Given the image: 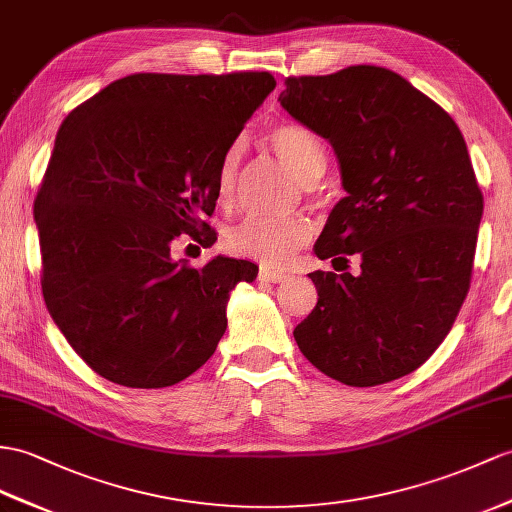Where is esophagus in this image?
<instances>
[{
	"instance_id": "34e87169",
	"label": "esophagus",
	"mask_w": 512,
	"mask_h": 512,
	"mask_svg": "<svg viewBox=\"0 0 512 512\" xmlns=\"http://www.w3.org/2000/svg\"><path fill=\"white\" fill-rule=\"evenodd\" d=\"M258 278H260V280H265V282H273V284H278V282L289 280V273H284V271H276V269H269V267H260V271H258Z\"/></svg>"
}]
</instances>
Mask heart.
<instances>
[{"instance_id":"1","label":"heart","mask_w":512,"mask_h":512,"mask_svg":"<svg viewBox=\"0 0 512 512\" xmlns=\"http://www.w3.org/2000/svg\"><path fill=\"white\" fill-rule=\"evenodd\" d=\"M269 145L299 182L313 184L326 171V152L321 141L302 126L284 123L273 128L269 132ZM236 176H239V147H232L223 156L217 176V195L221 202L232 199ZM310 236L313 226L304 217L249 215L230 228L228 245L239 256L256 258L267 265H284L299 247L308 243Z\"/></svg>"}]
</instances>
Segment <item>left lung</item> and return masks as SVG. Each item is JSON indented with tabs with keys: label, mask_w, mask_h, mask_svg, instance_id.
Returning <instances> with one entry per match:
<instances>
[{
	"label": "left lung",
	"mask_w": 512,
	"mask_h": 512,
	"mask_svg": "<svg viewBox=\"0 0 512 512\" xmlns=\"http://www.w3.org/2000/svg\"><path fill=\"white\" fill-rule=\"evenodd\" d=\"M284 84L280 106L332 145L345 189L315 254L332 265L360 258L358 276L308 273L319 299L295 341L343 384L408 376L443 343L469 291L484 202L467 143L439 104L384 67Z\"/></svg>",
	"instance_id": "left-lung-1"
}]
</instances>
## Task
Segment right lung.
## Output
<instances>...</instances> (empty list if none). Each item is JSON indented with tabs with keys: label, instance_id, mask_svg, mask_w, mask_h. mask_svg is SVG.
Instances as JSON below:
<instances>
[{
	"label": "right lung",
	"instance_id": "right-lung-1",
	"mask_svg": "<svg viewBox=\"0 0 512 512\" xmlns=\"http://www.w3.org/2000/svg\"><path fill=\"white\" fill-rule=\"evenodd\" d=\"M276 89L267 71L134 73L69 112L34 202L49 315L99 376L130 389L189 378L215 354L249 260L202 269L173 258L180 234L210 247L221 160Z\"/></svg>",
	"mask_w": 512,
	"mask_h": 512
}]
</instances>
